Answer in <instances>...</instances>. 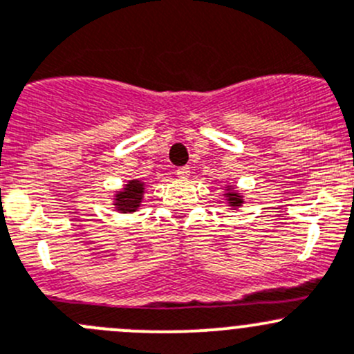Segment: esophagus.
<instances>
[{
    "label": "esophagus",
    "instance_id": "1",
    "mask_svg": "<svg viewBox=\"0 0 354 354\" xmlns=\"http://www.w3.org/2000/svg\"><path fill=\"white\" fill-rule=\"evenodd\" d=\"M175 174H177V177H179V179H187L191 174V170H189V167H180V168H177V171H175Z\"/></svg>",
    "mask_w": 354,
    "mask_h": 354
}]
</instances>
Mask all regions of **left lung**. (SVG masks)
<instances>
[{
  "instance_id": "8db88e82",
  "label": "left lung",
  "mask_w": 354,
  "mask_h": 354,
  "mask_svg": "<svg viewBox=\"0 0 354 354\" xmlns=\"http://www.w3.org/2000/svg\"><path fill=\"white\" fill-rule=\"evenodd\" d=\"M224 198L227 201V205L231 207V210H236V208H240L243 205V194L240 191H236V187L233 186H225Z\"/></svg>"
}]
</instances>
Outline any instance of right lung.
<instances>
[{"label":"right lung","instance_id":"add662e5","mask_svg":"<svg viewBox=\"0 0 354 354\" xmlns=\"http://www.w3.org/2000/svg\"><path fill=\"white\" fill-rule=\"evenodd\" d=\"M144 189H146V184L139 179L129 180L124 184L120 191H116L114 194V208H116L120 214H132L137 212V208L140 207L144 198Z\"/></svg>","mask_w":354,"mask_h":354}]
</instances>
